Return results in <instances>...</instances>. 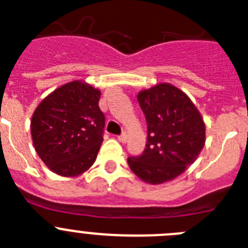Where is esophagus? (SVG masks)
Wrapping results in <instances>:
<instances>
[{"label":"esophagus","mask_w":248,"mask_h":248,"mask_svg":"<svg viewBox=\"0 0 248 248\" xmlns=\"http://www.w3.org/2000/svg\"><path fill=\"white\" fill-rule=\"evenodd\" d=\"M126 139H128V135H126V133H123L122 135H119V137H118V140H119L120 143H126Z\"/></svg>","instance_id":"obj_1"}]
</instances>
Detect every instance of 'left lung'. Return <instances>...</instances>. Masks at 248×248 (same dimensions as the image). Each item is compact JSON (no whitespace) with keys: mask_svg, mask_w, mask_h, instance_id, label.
<instances>
[{"mask_svg":"<svg viewBox=\"0 0 248 248\" xmlns=\"http://www.w3.org/2000/svg\"><path fill=\"white\" fill-rule=\"evenodd\" d=\"M148 141L143 154L128 157L131 171L151 185L170 181L198 159L206 140L200 111L181 89L159 83L138 93Z\"/></svg>","mask_w":248,"mask_h":248,"instance_id":"1","label":"left lung"}]
</instances>
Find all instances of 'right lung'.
Returning <instances> with one entry per match:
<instances>
[{
	"label": "right lung",
	"mask_w": 248,
	"mask_h": 248,
	"mask_svg": "<svg viewBox=\"0 0 248 248\" xmlns=\"http://www.w3.org/2000/svg\"><path fill=\"white\" fill-rule=\"evenodd\" d=\"M100 91L82 80L61 85L39 103L31 120L37 154L50 171L74 177L87 171L103 143Z\"/></svg>",
	"instance_id": "1"
}]
</instances>
